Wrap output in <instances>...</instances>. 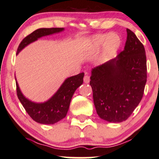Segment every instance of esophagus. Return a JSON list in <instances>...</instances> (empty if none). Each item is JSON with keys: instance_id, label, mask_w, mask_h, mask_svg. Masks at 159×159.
I'll list each match as a JSON object with an SVG mask.
<instances>
[{"instance_id": "1", "label": "esophagus", "mask_w": 159, "mask_h": 159, "mask_svg": "<svg viewBox=\"0 0 159 159\" xmlns=\"http://www.w3.org/2000/svg\"><path fill=\"white\" fill-rule=\"evenodd\" d=\"M89 81H90L89 76L86 74L85 76L84 77V83H86V84H88L89 82Z\"/></svg>"}]
</instances>
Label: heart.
Segmentation results:
<instances>
[{"mask_svg": "<svg viewBox=\"0 0 159 159\" xmlns=\"http://www.w3.org/2000/svg\"><path fill=\"white\" fill-rule=\"evenodd\" d=\"M120 43L119 36L114 34H99L90 38L89 50L92 52H97L102 47L100 59L103 61L120 47Z\"/></svg>", "mask_w": 159, "mask_h": 159, "instance_id": "1", "label": "heart"}]
</instances>
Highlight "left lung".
Here are the masks:
<instances>
[{
    "label": "left lung",
    "instance_id": "1",
    "mask_svg": "<svg viewBox=\"0 0 159 159\" xmlns=\"http://www.w3.org/2000/svg\"><path fill=\"white\" fill-rule=\"evenodd\" d=\"M124 50L114 59L93 68L90 86L96 111L101 119L121 122L141 101L147 81L144 45L127 29Z\"/></svg>",
    "mask_w": 159,
    "mask_h": 159
}]
</instances>
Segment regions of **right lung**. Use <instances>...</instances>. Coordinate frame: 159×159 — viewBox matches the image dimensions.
Masks as SVG:
<instances>
[{
    "mask_svg": "<svg viewBox=\"0 0 159 159\" xmlns=\"http://www.w3.org/2000/svg\"><path fill=\"white\" fill-rule=\"evenodd\" d=\"M64 30V28H43L37 29L32 32L31 34L24 38L17 48V54L26 46L37 41L39 38L60 33ZM84 76V73H81L67 78L56 93L49 100L43 103H36L26 98L22 93L15 78L17 97L25 111L35 122L43 125L56 123L67 115L74 92L83 84Z\"/></svg>",
    "mask_w": 159,
    "mask_h": 159,
    "instance_id": "1",
    "label": "right lung"
}]
</instances>
